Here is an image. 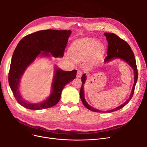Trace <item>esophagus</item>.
Segmentation results:
<instances>
[{"mask_svg": "<svg viewBox=\"0 0 147 147\" xmlns=\"http://www.w3.org/2000/svg\"><path fill=\"white\" fill-rule=\"evenodd\" d=\"M82 74H83V72L81 70H78V72H77V77H78V78H80Z\"/></svg>", "mask_w": 147, "mask_h": 147, "instance_id": "1", "label": "esophagus"}]
</instances>
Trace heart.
<instances>
[{"instance_id": "heart-1", "label": "heart", "mask_w": 147, "mask_h": 147, "mask_svg": "<svg viewBox=\"0 0 147 147\" xmlns=\"http://www.w3.org/2000/svg\"><path fill=\"white\" fill-rule=\"evenodd\" d=\"M94 48L96 52H101L104 49V46L101 42H96V40L92 38H88L73 44L71 51L74 57L84 56L90 52Z\"/></svg>"}]
</instances>
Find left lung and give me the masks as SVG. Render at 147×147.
<instances>
[{
	"label": "left lung",
	"mask_w": 147,
	"mask_h": 147,
	"mask_svg": "<svg viewBox=\"0 0 147 147\" xmlns=\"http://www.w3.org/2000/svg\"><path fill=\"white\" fill-rule=\"evenodd\" d=\"M104 35L106 36L108 43H109V46H108V51H107L108 56L105 58V62L109 61L113 58H120L126 62V63L131 67V68H133L134 71V86L132 89V92H131L130 97L125 102L122 104L121 105L115 108V109L113 110L105 111V113H111L122 109L123 107H125L130 101V100L133 97L135 85L138 80V69H137L136 60H135L134 52L131 49L130 46L129 45V44L126 41L121 39V38H120L118 36H117L116 34H115L114 33H105ZM86 74H83L81 78L82 84V87L80 92V99L82 100L83 105H84V107L87 108L88 109H89L90 111L97 112V113L103 112V111L95 109L94 108L90 107L85 101L84 95V84L86 82Z\"/></svg>",
	"instance_id": "left-lung-1"
}]
</instances>
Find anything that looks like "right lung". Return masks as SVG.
<instances>
[{"label": "right lung", "instance_id": "1", "mask_svg": "<svg viewBox=\"0 0 147 147\" xmlns=\"http://www.w3.org/2000/svg\"><path fill=\"white\" fill-rule=\"evenodd\" d=\"M71 33V30H40L27 35L20 41L12 57L8 80L13 96L21 105L35 110L52 107L59 101L64 86L76 78V69L65 71L55 68L52 85V91L47 99L41 103H29L22 99L20 93V79L27 68L38 55L63 57Z\"/></svg>", "mask_w": 147, "mask_h": 147}]
</instances>
